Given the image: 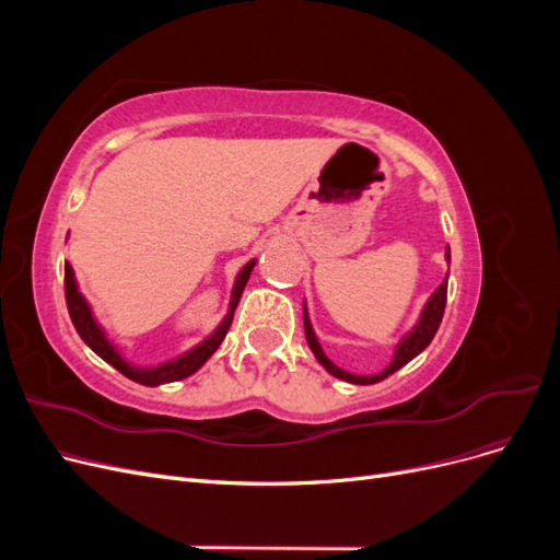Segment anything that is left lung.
I'll list each match as a JSON object with an SVG mask.
<instances>
[{"label":"left lung","instance_id":"8db88e82","mask_svg":"<svg viewBox=\"0 0 560 560\" xmlns=\"http://www.w3.org/2000/svg\"><path fill=\"white\" fill-rule=\"evenodd\" d=\"M446 259L451 261V249H446ZM446 292H448V276L444 278L442 284L436 287L434 294H432L430 301L425 303V308H422V315H420V319H418V325L399 341V346H397V350H395L393 362H389V364L381 371V374H376V376H354V374H348V371H343V369H338V366L327 358L325 350H322V346L317 343V336H315V331H313V327H311V319H308L306 306H303V327H306V341H308L313 354L317 358V362H319L322 366H325L331 376L341 378V381H348V383H354V385L378 383V381H383V378H387V376H393L397 369H401L406 362H411V360L416 358V354H420L422 350H425V348L430 346V341L434 338L439 325H442L444 308H446Z\"/></svg>","mask_w":560,"mask_h":560}]
</instances>
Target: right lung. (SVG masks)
<instances>
[{"label":"right lung","mask_w":560,"mask_h":560,"mask_svg":"<svg viewBox=\"0 0 560 560\" xmlns=\"http://www.w3.org/2000/svg\"><path fill=\"white\" fill-rule=\"evenodd\" d=\"M254 264H257L254 259L249 264H245L243 270L238 273V278H235L233 292H231V303H229V313L222 319V325L214 329V334L210 338H206V341H202V343H198L194 350L184 352L182 358L171 360V362H165V364H159V366H151V369L132 366V364H128L121 358V354H118V350L112 346V341L105 336V331L100 329V325L95 322V317L91 313V306H89V301L81 296L79 287H77V280H74V270H72L70 264H65V301H67V311H70L72 325L79 331V336L83 338V343H86L95 354H100V358H103L107 364H112L116 371H121L126 378L140 383V385H149V387L161 385V383L182 381L186 376L196 374V371L212 358L214 350L222 346L224 336H226L231 322H233L235 306H238V301L243 296V290H245V284L249 280V273H252Z\"/></svg>","instance_id":"add662e5"}]
</instances>
